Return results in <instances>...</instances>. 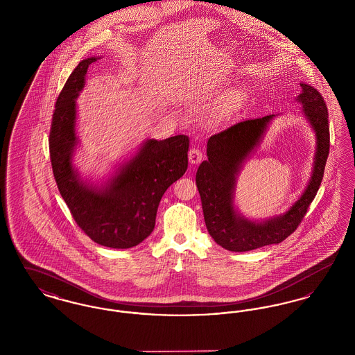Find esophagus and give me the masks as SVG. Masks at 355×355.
<instances>
[{"label": "esophagus", "mask_w": 355, "mask_h": 355, "mask_svg": "<svg viewBox=\"0 0 355 355\" xmlns=\"http://www.w3.org/2000/svg\"><path fill=\"white\" fill-rule=\"evenodd\" d=\"M203 154L200 149H190L189 152V162L191 165H198L202 161Z\"/></svg>", "instance_id": "obj_1"}]
</instances>
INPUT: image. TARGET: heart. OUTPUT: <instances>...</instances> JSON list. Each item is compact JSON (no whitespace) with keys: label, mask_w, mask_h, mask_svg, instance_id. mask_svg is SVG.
Masks as SVG:
<instances>
[{"label":"heart","mask_w":355,"mask_h":355,"mask_svg":"<svg viewBox=\"0 0 355 355\" xmlns=\"http://www.w3.org/2000/svg\"><path fill=\"white\" fill-rule=\"evenodd\" d=\"M245 100H246V97L241 92H233V93L227 94L225 98H222V101L216 105V107L213 109L211 117L217 122H225V121L232 119L242 107Z\"/></svg>","instance_id":"b5f03b06"}]
</instances>
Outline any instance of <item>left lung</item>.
Segmentation results:
<instances>
[{
  "instance_id": "1",
  "label": "left lung",
  "mask_w": 355,
  "mask_h": 355,
  "mask_svg": "<svg viewBox=\"0 0 355 355\" xmlns=\"http://www.w3.org/2000/svg\"><path fill=\"white\" fill-rule=\"evenodd\" d=\"M301 87L302 92L297 101L302 105L304 119L315 133L317 146L309 184L286 213L268 220H249L234 205L238 174L245 161L259 146L275 114L238 122L211 135L207 141V159L197 170L196 184L201 196L207 232L229 252H250L282 242L298 227L309 205L315 198L330 149L329 113L317 89L304 83Z\"/></svg>"
}]
</instances>
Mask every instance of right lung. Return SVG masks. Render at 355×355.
Masks as SVG:
<instances>
[{"instance_id": "1", "label": "right lung", "mask_w": 355, "mask_h": 355, "mask_svg": "<svg viewBox=\"0 0 355 355\" xmlns=\"http://www.w3.org/2000/svg\"><path fill=\"white\" fill-rule=\"evenodd\" d=\"M83 60L61 90L51 119L49 152L58 190L77 225L98 245L129 249L152 234L164 193L187 169L189 137L148 139L101 185L84 181L73 165L78 145L77 103L87 68Z\"/></svg>"}]
</instances>
